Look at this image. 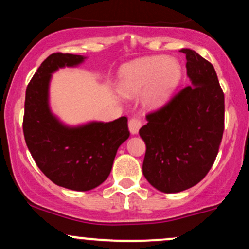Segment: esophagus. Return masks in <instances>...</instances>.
Here are the masks:
<instances>
[{
	"instance_id": "1",
	"label": "esophagus",
	"mask_w": 249,
	"mask_h": 249,
	"mask_svg": "<svg viewBox=\"0 0 249 249\" xmlns=\"http://www.w3.org/2000/svg\"><path fill=\"white\" fill-rule=\"evenodd\" d=\"M142 122L139 117H132V118L128 121V130L132 134H137L138 133L139 128L142 127Z\"/></svg>"
}]
</instances>
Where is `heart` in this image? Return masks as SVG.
Listing matches in <instances>:
<instances>
[{"mask_svg":"<svg viewBox=\"0 0 249 249\" xmlns=\"http://www.w3.org/2000/svg\"><path fill=\"white\" fill-rule=\"evenodd\" d=\"M181 79V68L176 59L151 56L124 65L119 73V91L134 96L146 88L144 101L148 107H160L167 101Z\"/></svg>","mask_w":249,"mask_h":249,"instance_id":"b5f03b06","label":"heart"}]
</instances>
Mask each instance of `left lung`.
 Segmentation results:
<instances>
[{
	"label": "left lung",
	"instance_id": "8db88e82",
	"mask_svg": "<svg viewBox=\"0 0 249 249\" xmlns=\"http://www.w3.org/2000/svg\"><path fill=\"white\" fill-rule=\"evenodd\" d=\"M186 55L191 85L146 116L139 134L146 144L142 173L154 188L178 193L205 178L219 152L225 127V96L210 62Z\"/></svg>",
	"mask_w": 249,
	"mask_h": 249
}]
</instances>
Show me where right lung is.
Instances as JSON below:
<instances>
[{
    "label": "right lung",
    "instance_id": "1",
    "mask_svg": "<svg viewBox=\"0 0 249 249\" xmlns=\"http://www.w3.org/2000/svg\"><path fill=\"white\" fill-rule=\"evenodd\" d=\"M84 59L81 55L51 53L28 84L24 102L23 133L34 160L53 184L72 191H90L105 181L117 150L130 136L126 117L70 127L51 113V73Z\"/></svg>",
    "mask_w": 249,
    "mask_h": 249
}]
</instances>
